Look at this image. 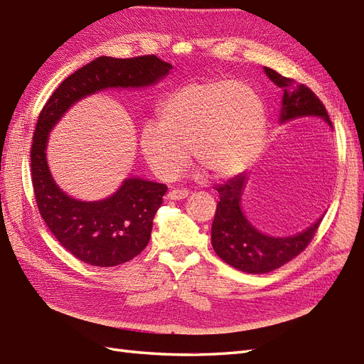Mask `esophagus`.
Returning a JSON list of instances; mask_svg holds the SVG:
<instances>
[{
	"label": "esophagus",
	"instance_id": "obj_1",
	"mask_svg": "<svg viewBox=\"0 0 364 364\" xmlns=\"http://www.w3.org/2000/svg\"><path fill=\"white\" fill-rule=\"evenodd\" d=\"M189 196V191H186V189H173V191H171L167 193V198L168 200H184L186 197Z\"/></svg>",
	"mask_w": 364,
	"mask_h": 364
}]
</instances>
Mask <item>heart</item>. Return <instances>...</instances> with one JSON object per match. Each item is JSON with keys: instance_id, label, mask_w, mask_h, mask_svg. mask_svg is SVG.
I'll use <instances>...</instances> for the list:
<instances>
[{"instance_id": "heart-1", "label": "heart", "mask_w": 364, "mask_h": 364, "mask_svg": "<svg viewBox=\"0 0 364 364\" xmlns=\"http://www.w3.org/2000/svg\"><path fill=\"white\" fill-rule=\"evenodd\" d=\"M158 121L139 132V149L159 178L171 180L189 161L188 149L214 178L242 173L264 144L267 113L257 91L230 79L196 82L172 92Z\"/></svg>"}]
</instances>
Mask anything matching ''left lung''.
Masks as SVG:
<instances>
[{"mask_svg": "<svg viewBox=\"0 0 364 364\" xmlns=\"http://www.w3.org/2000/svg\"><path fill=\"white\" fill-rule=\"evenodd\" d=\"M264 71L268 79L284 91L279 122L285 124L299 117L315 116L326 121L332 129L327 109L314 91L293 79L284 77L272 68L265 66ZM247 183L248 173L243 172L217 188L220 200L217 203L210 242L217 256L228 265L245 273L264 274L285 265L287 262L306 250L324 215H319L304 231L285 235V237H274V235L260 232L257 228L251 225L242 209V198L247 192Z\"/></svg>", "mask_w": 364, "mask_h": 364, "instance_id": "1", "label": "left lung"}]
</instances>
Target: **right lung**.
<instances>
[{"instance_id": "right-lung-1", "label": "right lung", "mask_w": 364, "mask_h": 364, "mask_svg": "<svg viewBox=\"0 0 364 364\" xmlns=\"http://www.w3.org/2000/svg\"><path fill=\"white\" fill-rule=\"evenodd\" d=\"M172 65L156 55L97 57L66 77L48 99L33 132L31 172L36 201L45 223L63 248L85 264L116 267L147 247L166 184L129 176L112 196L83 201L63 192L50 175L49 133L79 100L112 88H149L163 80Z\"/></svg>"}]
</instances>
